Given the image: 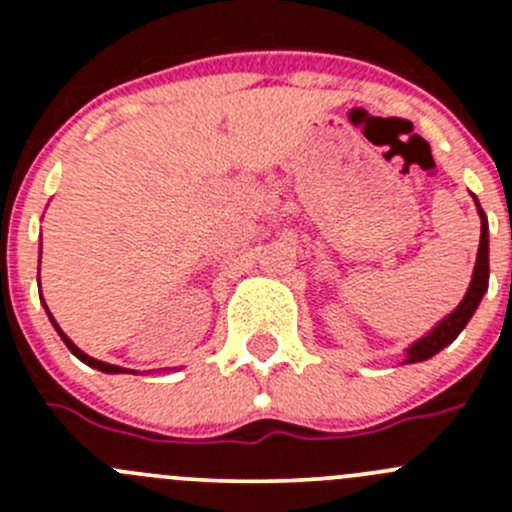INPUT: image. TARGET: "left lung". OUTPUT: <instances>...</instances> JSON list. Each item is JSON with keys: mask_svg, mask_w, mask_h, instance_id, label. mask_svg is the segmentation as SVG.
Wrapping results in <instances>:
<instances>
[{"mask_svg": "<svg viewBox=\"0 0 512 512\" xmlns=\"http://www.w3.org/2000/svg\"><path fill=\"white\" fill-rule=\"evenodd\" d=\"M473 200H476V208H478V215H480V245H478L476 267H473L471 287H468L466 297L461 299V304H458V307L453 309V312L448 314L446 319H441V322H438L436 327H433L431 332L426 334V337H421L418 342H414L409 349H406L404 364L426 361V359H431L433 354L441 352V349H446L448 344H451L453 339H456L458 334L466 329V324L471 322V317L476 314L480 299H483V294L488 292V275H490V265H488V218H485V213H483V208H480L476 195H473Z\"/></svg>", "mask_w": 512, "mask_h": 512, "instance_id": "8db88e82", "label": "left lung"}]
</instances>
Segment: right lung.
<instances>
[{
    "instance_id": "right-lung-1",
    "label": "right lung",
    "mask_w": 512,
    "mask_h": 512,
    "mask_svg": "<svg viewBox=\"0 0 512 512\" xmlns=\"http://www.w3.org/2000/svg\"><path fill=\"white\" fill-rule=\"evenodd\" d=\"M39 297H41V294H39ZM44 309H46V304H44ZM46 314H49L51 324H54V329H56V332H59L61 342H64L66 347H69V352L74 354L76 359H81V361H84V364H89L91 369H98V371H103V374H123V371H128V369H123V366H113V364H106V361H98V359H94V356H89V354H84V352H81V349L76 347V344L71 342V339L66 337L64 332H61V327H59V324H56V319L51 317V312H49V309H46Z\"/></svg>"
}]
</instances>
